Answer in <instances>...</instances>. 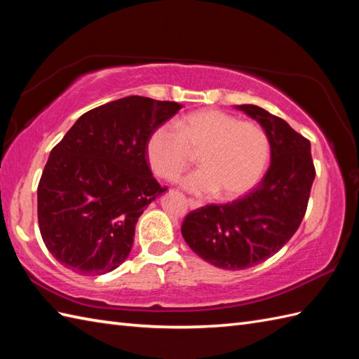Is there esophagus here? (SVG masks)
<instances>
[{
    "mask_svg": "<svg viewBox=\"0 0 359 359\" xmlns=\"http://www.w3.org/2000/svg\"><path fill=\"white\" fill-rule=\"evenodd\" d=\"M187 203H189V207H190V209H198V207H201V205H203V203H201V201L194 200V198H189Z\"/></svg>",
    "mask_w": 359,
    "mask_h": 359,
    "instance_id": "esophagus-1",
    "label": "esophagus"
}]
</instances>
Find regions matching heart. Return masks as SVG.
Masks as SVG:
<instances>
[{"label":"heart","mask_w":359,"mask_h":359,"mask_svg":"<svg viewBox=\"0 0 359 359\" xmlns=\"http://www.w3.org/2000/svg\"><path fill=\"white\" fill-rule=\"evenodd\" d=\"M149 164L156 177L175 181L194 163L203 169L182 181L189 192L238 198L262 177L269 159V140L261 126L241 121L218 109L190 114L175 124L164 123L146 144Z\"/></svg>","instance_id":"b5f03b06"}]
</instances>
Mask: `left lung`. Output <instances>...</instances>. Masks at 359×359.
I'll return each mask as SVG.
<instances>
[{
	"mask_svg": "<svg viewBox=\"0 0 359 359\" xmlns=\"http://www.w3.org/2000/svg\"><path fill=\"white\" fill-rule=\"evenodd\" d=\"M236 109L266 130L272 161L264 178L232 203L192 210L181 226L198 257L226 270L257 266L290 240L306 215L316 173L310 141L284 119L253 104Z\"/></svg>",
	"mask_w": 359,
	"mask_h": 359,
	"instance_id": "obj_1",
	"label": "left lung"
}]
</instances>
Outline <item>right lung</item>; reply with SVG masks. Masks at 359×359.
<instances>
[{"label":"right lung","instance_id":"right-lung-1","mask_svg":"<svg viewBox=\"0 0 359 359\" xmlns=\"http://www.w3.org/2000/svg\"><path fill=\"white\" fill-rule=\"evenodd\" d=\"M181 107L137 95L107 102L52 149L38 184V224L62 266L102 275L129 257L138 218L167 190L150 170L147 140Z\"/></svg>","mask_w":359,"mask_h":359}]
</instances>
